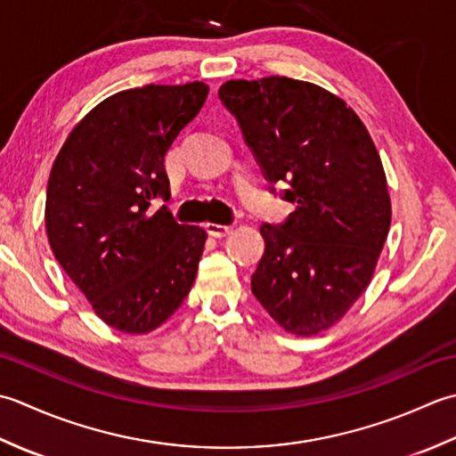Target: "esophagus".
I'll use <instances>...</instances> for the list:
<instances>
[{"instance_id": "obj_1", "label": "esophagus", "mask_w": 456, "mask_h": 456, "mask_svg": "<svg viewBox=\"0 0 456 456\" xmlns=\"http://www.w3.org/2000/svg\"><path fill=\"white\" fill-rule=\"evenodd\" d=\"M207 232L212 238H224L232 232V226H224V224H215V222H208L207 224Z\"/></svg>"}]
</instances>
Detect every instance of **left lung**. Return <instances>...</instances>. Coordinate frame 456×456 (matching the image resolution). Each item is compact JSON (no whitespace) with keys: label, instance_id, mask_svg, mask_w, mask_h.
Wrapping results in <instances>:
<instances>
[{"label":"left lung","instance_id":"obj_1","mask_svg":"<svg viewBox=\"0 0 456 456\" xmlns=\"http://www.w3.org/2000/svg\"><path fill=\"white\" fill-rule=\"evenodd\" d=\"M236 116L269 183L287 181L297 208L264 224L252 293L285 332L317 337L350 311L374 277L392 222L382 159L346 102L287 77L228 80Z\"/></svg>","mask_w":456,"mask_h":456}]
</instances>
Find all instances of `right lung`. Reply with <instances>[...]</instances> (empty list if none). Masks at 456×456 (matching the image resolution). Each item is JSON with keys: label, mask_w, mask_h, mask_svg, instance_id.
Instances as JSON below:
<instances>
[{"label": "right lung", "mask_w": 456, "mask_h": 456, "mask_svg": "<svg viewBox=\"0 0 456 456\" xmlns=\"http://www.w3.org/2000/svg\"><path fill=\"white\" fill-rule=\"evenodd\" d=\"M208 96L204 82L147 85L100 102L53 163L45 228L57 262L108 327L147 334L189 295L207 241L176 224L165 155Z\"/></svg>", "instance_id": "right-lung-1"}]
</instances>
